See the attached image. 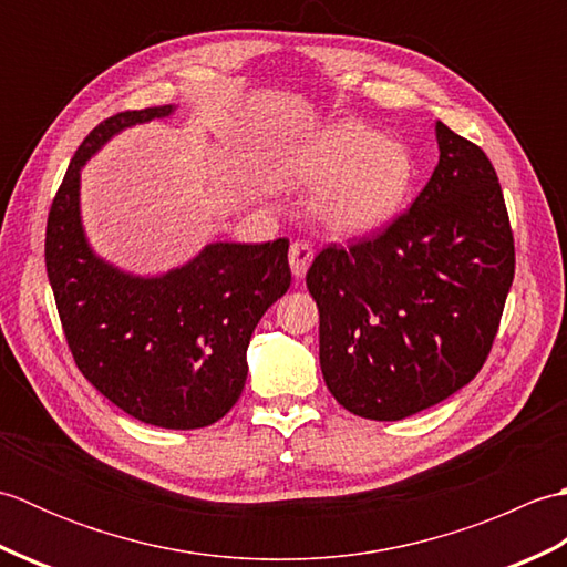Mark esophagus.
I'll list each match as a JSON object with an SVG mask.
<instances>
[{"label":"esophagus","instance_id":"obj_1","mask_svg":"<svg viewBox=\"0 0 567 567\" xmlns=\"http://www.w3.org/2000/svg\"><path fill=\"white\" fill-rule=\"evenodd\" d=\"M311 260H315V248H311L309 240H295L290 246V268L295 277H305L309 270Z\"/></svg>","mask_w":567,"mask_h":567}]
</instances>
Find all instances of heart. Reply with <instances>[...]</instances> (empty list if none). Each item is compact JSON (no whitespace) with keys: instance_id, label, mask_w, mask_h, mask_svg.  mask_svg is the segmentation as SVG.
<instances>
[{"instance_id":"obj_1","label":"heart","mask_w":567,"mask_h":567,"mask_svg":"<svg viewBox=\"0 0 567 567\" xmlns=\"http://www.w3.org/2000/svg\"><path fill=\"white\" fill-rule=\"evenodd\" d=\"M290 185H323L317 212L336 231L363 234L390 221L412 187L414 163L404 146L360 124H341L297 148L280 165Z\"/></svg>"}]
</instances>
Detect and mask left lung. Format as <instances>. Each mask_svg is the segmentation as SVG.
I'll use <instances>...</instances> for the list:
<instances>
[{
  "label": "left lung",
  "mask_w": 567,
  "mask_h": 567,
  "mask_svg": "<svg viewBox=\"0 0 567 567\" xmlns=\"http://www.w3.org/2000/svg\"><path fill=\"white\" fill-rule=\"evenodd\" d=\"M439 165L412 207L370 236L327 246L307 270L319 363L336 402L400 421L473 380L514 280V234L495 165L436 124Z\"/></svg>",
  "instance_id": "8db88e82"
}]
</instances>
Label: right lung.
<instances>
[{"instance_id":"obj_1","label":"right lung","mask_w":567,"mask_h":567,"mask_svg":"<svg viewBox=\"0 0 567 567\" xmlns=\"http://www.w3.org/2000/svg\"><path fill=\"white\" fill-rule=\"evenodd\" d=\"M171 112H118L80 143L48 212L45 270L82 375L143 424L202 429L244 392L252 329L292 282L290 240L212 244L185 268L153 280L92 256L80 226L82 163L116 131Z\"/></svg>"}]
</instances>
